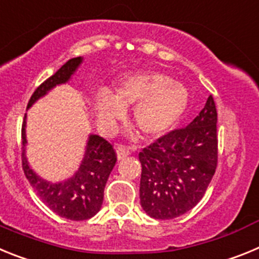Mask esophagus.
<instances>
[{
    "mask_svg": "<svg viewBox=\"0 0 259 259\" xmlns=\"http://www.w3.org/2000/svg\"><path fill=\"white\" fill-rule=\"evenodd\" d=\"M115 149H116V155H118V159H123V158H125L127 155H130V153H131V150L128 149L127 146H124V145H118Z\"/></svg>",
    "mask_w": 259,
    "mask_h": 259,
    "instance_id": "esophagus-1",
    "label": "esophagus"
}]
</instances>
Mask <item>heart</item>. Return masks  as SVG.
<instances>
[{
	"instance_id": "b5f03b06",
	"label": "heart",
	"mask_w": 259,
	"mask_h": 259,
	"mask_svg": "<svg viewBox=\"0 0 259 259\" xmlns=\"http://www.w3.org/2000/svg\"><path fill=\"white\" fill-rule=\"evenodd\" d=\"M188 91L161 71H140L123 77L113 95L101 91L96 97L98 119L111 123L134 106L132 119L145 137H158L172 130L188 107Z\"/></svg>"
}]
</instances>
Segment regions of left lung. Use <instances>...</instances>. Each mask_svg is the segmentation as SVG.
<instances>
[{
  "mask_svg": "<svg viewBox=\"0 0 259 259\" xmlns=\"http://www.w3.org/2000/svg\"><path fill=\"white\" fill-rule=\"evenodd\" d=\"M217 107H205L184 128H176L144 148L140 203L154 219H174L193 209L206 192L218 164Z\"/></svg>",
  "mask_w": 259,
  "mask_h": 259,
  "instance_id": "obj_1",
  "label": "left lung"
}]
</instances>
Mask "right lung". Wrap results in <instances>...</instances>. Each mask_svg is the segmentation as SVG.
<instances>
[{
    "label": "right lung",
    "instance_id": "add662e5",
    "mask_svg": "<svg viewBox=\"0 0 259 259\" xmlns=\"http://www.w3.org/2000/svg\"><path fill=\"white\" fill-rule=\"evenodd\" d=\"M81 57L67 61L56 74L52 75L36 88L27 107H31L38 98L47 95L58 84L68 81L81 63ZM26 115L22 124V167L32 188L50 210L70 221H85L97 214L104 201V189L109 175L115 166L116 153L113 145L104 137L91 135L79 170L70 179L62 183H52L41 179L28 166L26 146Z\"/></svg>",
    "mask_w": 259,
    "mask_h": 259
}]
</instances>
